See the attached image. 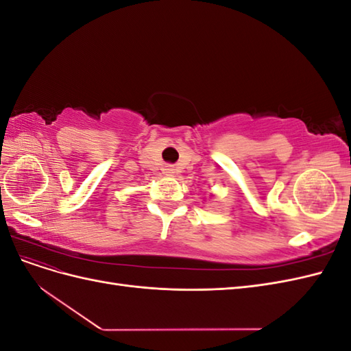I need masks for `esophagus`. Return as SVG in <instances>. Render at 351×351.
Instances as JSON below:
<instances>
[{"mask_svg": "<svg viewBox=\"0 0 351 351\" xmlns=\"http://www.w3.org/2000/svg\"><path fill=\"white\" fill-rule=\"evenodd\" d=\"M164 173L168 174V176L174 174V173H176V167H174V165H165V167H164Z\"/></svg>", "mask_w": 351, "mask_h": 351, "instance_id": "obj_1", "label": "esophagus"}]
</instances>
